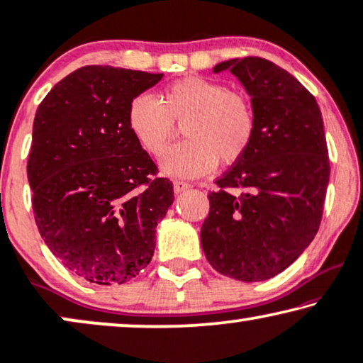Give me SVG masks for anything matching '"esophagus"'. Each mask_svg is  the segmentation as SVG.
Here are the masks:
<instances>
[{"label": "esophagus", "instance_id": "esophagus-1", "mask_svg": "<svg viewBox=\"0 0 363 363\" xmlns=\"http://www.w3.org/2000/svg\"><path fill=\"white\" fill-rule=\"evenodd\" d=\"M191 187L189 182H184V181H174V192L179 194V192H184Z\"/></svg>", "mask_w": 363, "mask_h": 363}]
</instances>
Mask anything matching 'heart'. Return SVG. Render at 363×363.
<instances>
[{
    "label": "heart",
    "instance_id": "b5f03b06",
    "mask_svg": "<svg viewBox=\"0 0 363 363\" xmlns=\"http://www.w3.org/2000/svg\"><path fill=\"white\" fill-rule=\"evenodd\" d=\"M176 123L184 125L187 141L169 149L161 166L177 177L202 176L217 162H239L252 146L257 129L252 101L207 77H182L166 86L159 101L139 94L129 103V129L152 156L166 151L177 131Z\"/></svg>",
    "mask_w": 363,
    "mask_h": 363
}]
</instances>
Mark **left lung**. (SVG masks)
Here are the masks:
<instances>
[{
  "mask_svg": "<svg viewBox=\"0 0 363 363\" xmlns=\"http://www.w3.org/2000/svg\"><path fill=\"white\" fill-rule=\"evenodd\" d=\"M250 94L252 146L216 181L201 229L206 259L244 282L274 277L315 238L330 177L320 109L291 72L247 56L219 62Z\"/></svg>",
  "mask_w": 363,
  "mask_h": 363,
  "instance_id": "obj_1",
  "label": "left lung"
}]
</instances>
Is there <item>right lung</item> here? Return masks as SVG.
Segmentation results:
<instances>
[{
	"label": "right lung",
	"mask_w": 363,
	"mask_h": 363,
	"mask_svg": "<svg viewBox=\"0 0 363 363\" xmlns=\"http://www.w3.org/2000/svg\"><path fill=\"white\" fill-rule=\"evenodd\" d=\"M162 74L84 66L41 101L28 157L43 240L62 265L99 286L124 284L151 262L172 182L128 125L129 103Z\"/></svg>",
	"instance_id": "right-lung-1"
}]
</instances>
